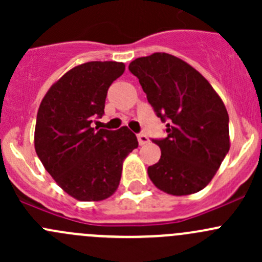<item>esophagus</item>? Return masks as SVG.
Returning a JSON list of instances; mask_svg holds the SVG:
<instances>
[{"mask_svg": "<svg viewBox=\"0 0 262 262\" xmlns=\"http://www.w3.org/2000/svg\"><path fill=\"white\" fill-rule=\"evenodd\" d=\"M137 138H138V142H139V146H144V144L148 143V137L144 136L143 133L138 134L137 136Z\"/></svg>", "mask_w": 262, "mask_h": 262, "instance_id": "1", "label": "esophagus"}]
</instances>
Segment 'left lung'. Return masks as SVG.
<instances>
[{
	"mask_svg": "<svg viewBox=\"0 0 262 262\" xmlns=\"http://www.w3.org/2000/svg\"><path fill=\"white\" fill-rule=\"evenodd\" d=\"M139 80L167 137L152 139L161 158L148 176L162 191L189 195L204 189L229 150L228 113L210 83L195 68L167 53L134 59Z\"/></svg>",
	"mask_w": 262,
	"mask_h": 262,
	"instance_id": "obj_1",
	"label": "left lung"
}]
</instances>
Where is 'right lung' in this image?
Returning a JSON list of instances; mask_svg holds the SVG:
<instances>
[{
    "label": "right lung",
    "instance_id": "add662e5",
    "mask_svg": "<svg viewBox=\"0 0 262 262\" xmlns=\"http://www.w3.org/2000/svg\"><path fill=\"white\" fill-rule=\"evenodd\" d=\"M119 62H89L55 82L39 106L34 143L39 160L67 194L82 202L112 196L123 161L138 147L136 134L92 128L104 115L110 84L123 75Z\"/></svg>",
    "mask_w": 262,
    "mask_h": 262
}]
</instances>
